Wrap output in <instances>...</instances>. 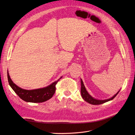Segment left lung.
I'll return each instance as SVG.
<instances>
[{
  "label": "left lung",
  "instance_id": "1",
  "mask_svg": "<svg viewBox=\"0 0 135 135\" xmlns=\"http://www.w3.org/2000/svg\"><path fill=\"white\" fill-rule=\"evenodd\" d=\"M80 81H81L80 92H81V97H82V98L84 99V101H85L86 102H87V103H89L90 104H92V105H100V104L106 103V102H108L109 101L112 100L114 99V98H115V97L118 95V93L119 92V91H118L115 95H114L112 97L110 98V99H108L107 100H97V99H95V98H93V97H92L90 95H89V94L88 93V92L87 91L86 89H85V86L83 84L82 79H81Z\"/></svg>",
  "mask_w": 135,
  "mask_h": 135
}]
</instances>
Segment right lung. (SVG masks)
<instances>
[{"label":"right lung","instance_id":"right-lung-1","mask_svg":"<svg viewBox=\"0 0 135 135\" xmlns=\"http://www.w3.org/2000/svg\"><path fill=\"white\" fill-rule=\"evenodd\" d=\"M7 76L9 84L15 93L22 100L28 103H43L51 99L56 91L55 85L60 79L54 81L48 86L31 90H27L19 87L15 84L11 79L8 71H7ZM61 76L60 79H61Z\"/></svg>","mask_w":135,"mask_h":135}]
</instances>
